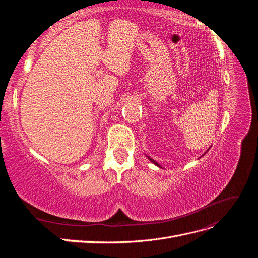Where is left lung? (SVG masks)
<instances>
[{"mask_svg": "<svg viewBox=\"0 0 258 258\" xmlns=\"http://www.w3.org/2000/svg\"><path fill=\"white\" fill-rule=\"evenodd\" d=\"M207 152H208V151H207ZM205 154H206V153H205ZM146 157H147L148 159H150V161H152V162L154 163V165H156V166H157V167H159V168H160V166H159V165H158V163H157V162H156V161H155L154 159H152L151 157H148V156H146Z\"/></svg>", "mask_w": 258, "mask_h": 258, "instance_id": "8db88e82", "label": "left lung"}]
</instances>
